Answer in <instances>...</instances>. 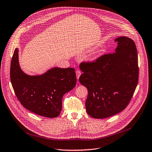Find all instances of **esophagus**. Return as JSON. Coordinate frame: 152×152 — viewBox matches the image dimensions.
Returning <instances> with one entry per match:
<instances>
[{
	"label": "esophagus",
	"mask_w": 152,
	"mask_h": 152,
	"mask_svg": "<svg viewBox=\"0 0 152 152\" xmlns=\"http://www.w3.org/2000/svg\"><path fill=\"white\" fill-rule=\"evenodd\" d=\"M76 77H77V79H79L80 75H81V72L79 71V70H77L76 72Z\"/></svg>",
	"instance_id": "esophagus-1"
}]
</instances>
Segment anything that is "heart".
Returning <instances> with one entry per match:
<instances>
[{"mask_svg":"<svg viewBox=\"0 0 152 152\" xmlns=\"http://www.w3.org/2000/svg\"><path fill=\"white\" fill-rule=\"evenodd\" d=\"M96 58H97V56H95V57H94V59H96Z\"/></svg>","mask_w":152,"mask_h":152,"instance_id":"obj_1","label":"heart"}]
</instances>
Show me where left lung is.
Here are the masks:
<instances>
[{
	"instance_id": "1",
	"label": "left lung",
	"mask_w": 152,
	"mask_h": 152,
	"mask_svg": "<svg viewBox=\"0 0 152 152\" xmlns=\"http://www.w3.org/2000/svg\"><path fill=\"white\" fill-rule=\"evenodd\" d=\"M115 52L105 54L93 62H82L80 83L88 91L86 110L95 118L114 115L128 105L138 81L137 50L134 41L120 37Z\"/></svg>"
}]
</instances>
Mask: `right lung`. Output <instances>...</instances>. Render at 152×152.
I'll use <instances>...</instances> for the list:
<instances>
[{
  "label": "right lung",
  "mask_w": 152,
  "mask_h": 152,
  "mask_svg": "<svg viewBox=\"0 0 152 152\" xmlns=\"http://www.w3.org/2000/svg\"><path fill=\"white\" fill-rule=\"evenodd\" d=\"M73 68H52L41 75L30 76L20 69L18 49L12 58L10 78L15 94L26 109L40 116L55 118L62 110L63 96L76 85Z\"/></svg>",
  "instance_id": "obj_1"
}]
</instances>
